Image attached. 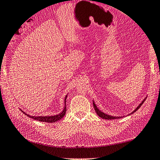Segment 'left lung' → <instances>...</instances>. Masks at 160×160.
Returning a JSON list of instances; mask_svg holds the SVG:
<instances>
[{"instance_id":"obj_1","label":"left lung","mask_w":160,"mask_h":160,"mask_svg":"<svg viewBox=\"0 0 160 160\" xmlns=\"http://www.w3.org/2000/svg\"><path fill=\"white\" fill-rule=\"evenodd\" d=\"M144 101H145V100H143V101H142V102L141 103V104L138 106V107L137 108V109H135V110H134V112H132L131 114H133L134 112H135L137 110H138V109L141 107V106L142 105V104H143V102H144ZM93 108H94V109H95V111H96V114H98V117H100L101 118H103V119H109H109H116V118H119V117H112V116H109V115H108V114H105L103 113V112H101L98 108H97V107H96V105H95L94 102H93Z\"/></svg>"}]
</instances>
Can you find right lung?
<instances>
[{"label": "right lung", "instance_id": "add662e5", "mask_svg": "<svg viewBox=\"0 0 160 160\" xmlns=\"http://www.w3.org/2000/svg\"><path fill=\"white\" fill-rule=\"evenodd\" d=\"M67 96H66V98L64 100V103H65V107L64 110L62 111V113L59 114L58 115H55V116H50V117H33V116H30L28 114H26V112H23V114L27 115L28 117H30L33 118V119H35L37 121H42V122H46V123H54L55 121H58L59 120H60L62 118H63L64 117V115L66 114V112H67V108H66V100H67Z\"/></svg>", "mask_w": 160, "mask_h": 160}]
</instances>
